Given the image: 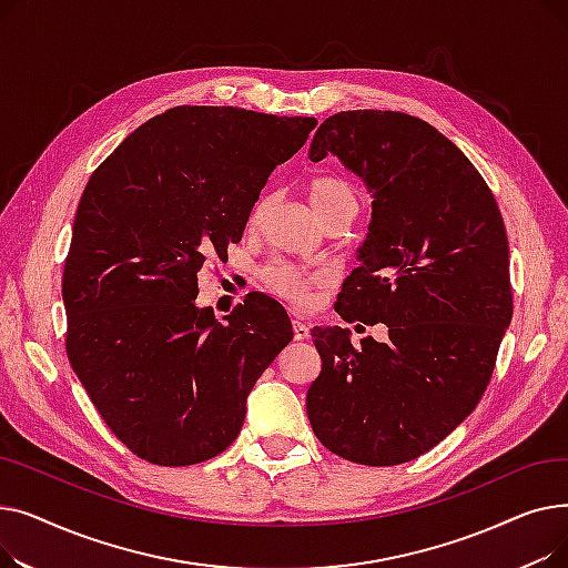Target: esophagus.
Instances as JSON below:
<instances>
[{
	"label": "esophagus",
	"instance_id": "obj_1",
	"mask_svg": "<svg viewBox=\"0 0 568 568\" xmlns=\"http://www.w3.org/2000/svg\"><path fill=\"white\" fill-rule=\"evenodd\" d=\"M292 332H294V341H306L311 336L308 324L302 317H294L292 320Z\"/></svg>",
	"mask_w": 568,
	"mask_h": 568
}]
</instances>
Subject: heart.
Returning <instances> with one entry per match:
<instances>
[{"label":"heart","instance_id":"heart-1","mask_svg":"<svg viewBox=\"0 0 568 568\" xmlns=\"http://www.w3.org/2000/svg\"><path fill=\"white\" fill-rule=\"evenodd\" d=\"M306 193H308L311 204L315 206V212L320 214V219L334 212V209L356 206V195H354L352 186L336 176L313 179V182L306 186ZM266 206H268V195H260L255 200V204L251 206V214H248L251 227L260 225ZM262 281L274 294L283 296V300L304 306L311 300L313 285L322 281V274L308 272V268H302V266L290 264V262H274L262 272Z\"/></svg>","mask_w":568,"mask_h":568}]
</instances>
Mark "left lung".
<instances>
[{"label":"left lung","instance_id":"obj_1","mask_svg":"<svg viewBox=\"0 0 568 568\" xmlns=\"http://www.w3.org/2000/svg\"><path fill=\"white\" fill-rule=\"evenodd\" d=\"M329 154L373 195L359 266L336 313L386 324L389 341L352 345L349 329L313 326L322 371L306 412L332 454L400 465L456 430L486 392L514 315L509 239L479 170L419 116L332 114L308 156Z\"/></svg>","mask_w":568,"mask_h":568}]
</instances>
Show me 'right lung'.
Wrapping results in <instances>:
<instances>
[{
  "label": "right lung",
  "mask_w": 568,
  "mask_h": 568,
  "mask_svg": "<svg viewBox=\"0 0 568 568\" xmlns=\"http://www.w3.org/2000/svg\"><path fill=\"white\" fill-rule=\"evenodd\" d=\"M315 116L179 105L94 170L64 264L67 354L108 428L154 465L225 452L257 377L292 341L283 306L248 294L225 322L197 308L204 260L242 242L268 174Z\"/></svg>",
  "instance_id": "1"
}]
</instances>
